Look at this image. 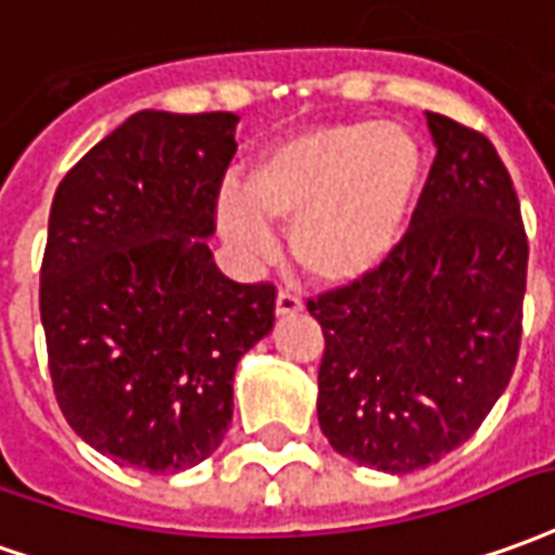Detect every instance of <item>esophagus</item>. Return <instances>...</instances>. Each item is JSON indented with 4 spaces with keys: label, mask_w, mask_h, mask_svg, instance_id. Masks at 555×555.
<instances>
[{
    "label": "esophagus",
    "mask_w": 555,
    "mask_h": 555,
    "mask_svg": "<svg viewBox=\"0 0 555 555\" xmlns=\"http://www.w3.org/2000/svg\"><path fill=\"white\" fill-rule=\"evenodd\" d=\"M297 312H304V300H300V294H294V291H279L276 297V315H297Z\"/></svg>",
    "instance_id": "obj_1"
}]
</instances>
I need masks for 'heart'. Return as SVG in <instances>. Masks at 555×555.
<instances>
[{"mask_svg": "<svg viewBox=\"0 0 555 555\" xmlns=\"http://www.w3.org/2000/svg\"><path fill=\"white\" fill-rule=\"evenodd\" d=\"M424 185V150L393 122H327L264 146L240 195L219 201V231L246 261L273 251L270 224L291 228V255L318 285H354L393 258Z\"/></svg>", "mask_w": 555, "mask_h": 555, "instance_id": "heart-1", "label": "heart"}]
</instances>
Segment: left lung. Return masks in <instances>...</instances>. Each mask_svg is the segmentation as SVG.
I'll return each instance as SVG.
<instances>
[{
	"instance_id": "left-lung-1",
	"label": "left lung",
	"mask_w": 555,
	"mask_h": 555,
	"mask_svg": "<svg viewBox=\"0 0 555 555\" xmlns=\"http://www.w3.org/2000/svg\"><path fill=\"white\" fill-rule=\"evenodd\" d=\"M436 162L393 258L309 300L318 424L358 466L405 475L472 439L517 366L529 243L495 146L426 114Z\"/></svg>"
}]
</instances>
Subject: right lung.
Listing matches in <instances>:
<instances>
[{
  "label": "right lung",
  "mask_w": 555,
  "mask_h": 555,
  "mask_svg": "<svg viewBox=\"0 0 555 555\" xmlns=\"http://www.w3.org/2000/svg\"><path fill=\"white\" fill-rule=\"evenodd\" d=\"M237 116L141 111L53 195L41 324L53 393L116 463L183 472L222 444L240 358L273 331L276 288L212 261Z\"/></svg>",
  "instance_id": "obj_1"
}]
</instances>
